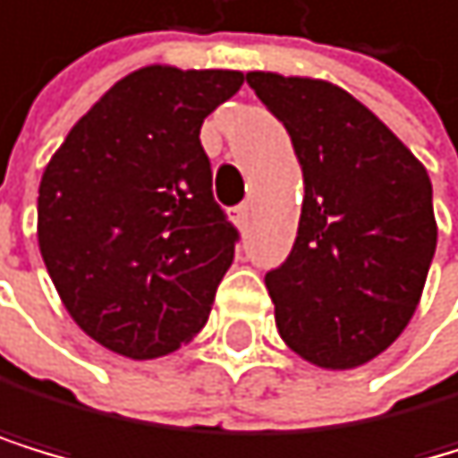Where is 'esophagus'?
Returning <instances> with one entry per match:
<instances>
[{"label":"esophagus","mask_w":458,"mask_h":458,"mask_svg":"<svg viewBox=\"0 0 458 458\" xmlns=\"http://www.w3.org/2000/svg\"><path fill=\"white\" fill-rule=\"evenodd\" d=\"M249 217H251V207H249V203H241V207H234V209H232V220H234V224H238L241 229L249 226Z\"/></svg>","instance_id":"1"}]
</instances>
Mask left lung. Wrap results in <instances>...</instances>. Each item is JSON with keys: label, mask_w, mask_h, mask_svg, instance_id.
<instances>
[{"label": "left lung", "mask_w": 458, "mask_h": 458, "mask_svg": "<svg viewBox=\"0 0 458 458\" xmlns=\"http://www.w3.org/2000/svg\"><path fill=\"white\" fill-rule=\"evenodd\" d=\"M303 169L297 238L266 272L283 343L331 371L405 331L437 251L434 190L413 152L343 87L246 72Z\"/></svg>", "instance_id": "1"}]
</instances>
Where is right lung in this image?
<instances>
[{
	"instance_id": "obj_1",
	"label": "right lung",
	"mask_w": 458,
	"mask_h": 458,
	"mask_svg": "<svg viewBox=\"0 0 458 458\" xmlns=\"http://www.w3.org/2000/svg\"><path fill=\"white\" fill-rule=\"evenodd\" d=\"M238 70L152 64L79 118L38 183V249L64 309L130 360L173 354L207 326L238 229L212 195L200 124Z\"/></svg>"
}]
</instances>
